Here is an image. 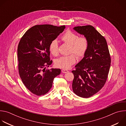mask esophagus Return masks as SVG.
I'll list each match as a JSON object with an SVG mask.
<instances>
[{"instance_id":"1","label":"esophagus","mask_w":126,"mask_h":126,"mask_svg":"<svg viewBox=\"0 0 126 126\" xmlns=\"http://www.w3.org/2000/svg\"><path fill=\"white\" fill-rule=\"evenodd\" d=\"M61 71H62V72L63 73H68V72H69L68 70H65V69H62L61 70Z\"/></svg>"}]
</instances>
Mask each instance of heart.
<instances>
[{"label":"heart","mask_w":126,"mask_h":126,"mask_svg":"<svg viewBox=\"0 0 126 126\" xmlns=\"http://www.w3.org/2000/svg\"><path fill=\"white\" fill-rule=\"evenodd\" d=\"M61 39L65 43L70 45V53H74L78 58L83 57L87 50L88 42L85 37H80L71 31H67L61 37ZM50 52L54 56L58 54V43L57 40H52L49 45ZM76 61V56L71 54L68 56H61L55 61V65L59 68L68 69Z\"/></svg>","instance_id":"b5f03b06"}]
</instances>
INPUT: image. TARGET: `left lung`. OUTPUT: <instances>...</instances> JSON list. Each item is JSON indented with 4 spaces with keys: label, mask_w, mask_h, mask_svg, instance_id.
Here are the masks:
<instances>
[{
    "label": "left lung",
    "mask_w": 126,
    "mask_h": 126,
    "mask_svg": "<svg viewBox=\"0 0 126 126\" xmlns=\"http://www.w3.org/2000/svg\"><path fill=\"white\" fill-rule=\"evenodd\" d=\"M84 35L88 42L83 58L72 71L74 76L73 92L77 96L87 98L99 92L107 80L111 65V58L105 38L91 25L73 28Z\"/></svg>",
    "instance_id": "1"
}]
</instances>
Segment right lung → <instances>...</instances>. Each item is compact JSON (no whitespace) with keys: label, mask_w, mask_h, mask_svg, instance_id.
<instances>
[{"label":"right lung","mask_w":126,"mask_h":126,"mask_svg":"<svg viewBox=\"0 0 126 126\" xmlns=\"http://www.w3.org/2000/svg\"><path fill=\"white\" fill-rule=\"evenodd\" d=\"M65 28V25H35L25 33L19 43L17 56L19 75L25 87L34 94L41 96L47 93L54 79L61 73L60 69H45L52 62L49 57V45Z\"/></svg>","instance_id":"1"}]
</instances>
